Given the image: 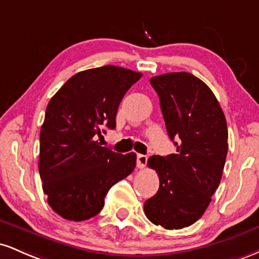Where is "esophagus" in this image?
<instances>
[{
  "label": "esophagus",
  "mask_w": 259,
  "mask_h": 259,
  "mask_svg": "<svg viewBox=\"0 0 259 259\" xmlns=\"http://www.w3.org/2000/svg\"><path fill=\"white\" fill-rule=\"evenodd\" d=\"M147 164V156H145V154H138L136 156V165H138V168L142 169L146 167Z\"/></svg>",
  "instance_id": "1"
}]
</instances>
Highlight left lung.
Masks as SVG:
<instances>
[{
	"label": "left lung",
	"instance_id": "obj_1",
	"mask_svg": "<svg viewBox=\"0 0 259 259\" xmlns=\"http://www.w3.org/2000/svg\"><path fill=\"white\" fill-rule=\"evenodd\" d=\"M177 153L151 156L159 189L145 202V214L164 229L190 227L201 218L221 183L228 153V126L214 94L186 72L150 79Z\"/></svg>",
	"mask_w": 259,
	"mask_h": 259
}]
</instances>
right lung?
Segmentation results:
<instances>
[{
  "instance_id": "right-lung-1",
  "label": "right lung",
  "mask_w": 259,
  "mask_h": 259,
  "mask_svg": "<svg viewBox=\"0 0 259 259\" xmlns=\"http://www.w3.org/2000/svg\"><path fill=\"white\" fill-rule=\"evenodd\" d=\"M142 74L103 65L76 73L47 105L38 171L47 202L68 221L99 214L115 183L133 173L136 154L113 152L97 138L114 129L118 107Z\"/></svg>"
}]
</instances>
